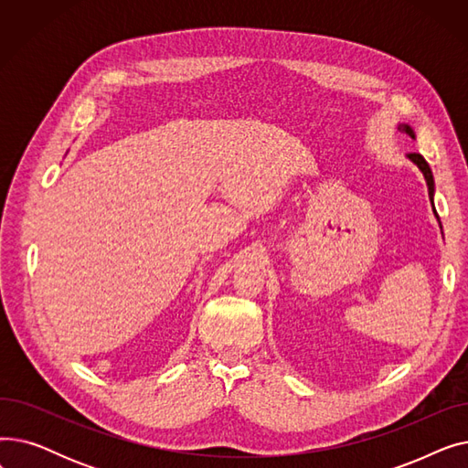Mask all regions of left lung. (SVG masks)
Returning <instances> with one entry per match:
<instances>
[{
    "label": "left lung",
    "instance_id": "obj_1",
    "mask_svg": "<svg viewBox=\"0 0 468 468\" xmlns=\"http://www.w3.org/2000/svg\"><path fill=\"white\" fill-rule=\"evenodd\" d=\"M400 131L402 133H406L408 136H411L413 138V131L408 127V125H400ZM408 157L421 168V172H423V176H425V180H427V186H429V191H432V175H431V168H429V165H427V161L423 159V155L421 154H408Z\"/></svg>",
    "mask_w": 468,
    "mask_h": 468
}]
</instances>
